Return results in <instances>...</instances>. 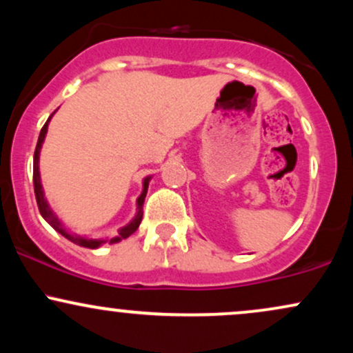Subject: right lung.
<instances>
[{"mask_svg": "<svg viewBox=\"0 0 353 353\" xmlns=\"http://www.w3.org/2000/svg\"><path fill=\"white\" fill-rule=\"evenodd\" d=\"M52 116V114H51ZM50 116V119H51ZM50 119L46 121V124L43 125L41 132H39V137H38V144H36V149H34V157H33V184H34V196H36V202H38V209L39 212H41V216L46 219L48 224L51 225L52 229L58 230L61 236H64L68 239V241L74 242V244H78L81 247H88V249H98L101 244H104L106 241H103V239H88V237H81L78 234H70L66 229L63 228V224H61V221L56 216L54 212H52L50 205H48L46 199H44V194H43V188H41V179H39V151H41V144L44 141V136H46V131H48V123H50ZM148 184H149V177L144 181V189H143V194L139 196V199H137V214L136 217L132 219L131 222H129L128 225H124L123 229H119V232H117V236L114 239H111V244H114V242H119L123 241V239L129 237L131 234H134L137 228H139L141 221H143V204H144V197H145V192H148Z\"/></svg>", "mask_w": 353, "mask_h": 353, "instance_id": "1", "label": "right lung"}]
</instances>
